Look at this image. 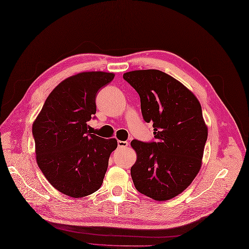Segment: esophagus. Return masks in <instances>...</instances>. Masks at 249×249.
Returning a JSON list of instances; mask_svg holds the SVG:
<instances>
[{
    "label": "esophagus",
    "instance_id": "obj_1",
    "mask_svg": "<svg viewBox=\"0 0 249 249\" xmlns=\"http://www.w3.org/2000/svg\"><path fill=\"white\" fill-rule=\"evenodd\" d=\"M117 145H118V148H125L128 146V142L126 141H118L117 142Z\"/></svg>",
    "mask_w": 249,
    "mask_h": 249
}]
</instances>
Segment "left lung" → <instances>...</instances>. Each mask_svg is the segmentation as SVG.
I'll return each mask as SVG.
<instances>
[{
    "label": "left lung",
    "instance_id": "obj_1",
    "mask_svg": "<svg viewBox=\"0 0 249 249\" xmlns=\"http://www.w3.org/2000/svg\"><path fill=\"white\" fill-rule=\"evenodd\" d=\"M124 79L139 93L146 123H152L156 142L133 140L137 161L131 168L141 194L167 200L181 194L202 167L208 126L195 94L159 70H137Z\"/></svg>",
    "mask_w": 249,
    "mask_h": 249
}]
</instances>
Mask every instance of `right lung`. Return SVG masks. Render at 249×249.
<instances>
[{"instance_id": "obj_1", "label": "right lung", "mask_w": 249, "mask_h": 249, "mask_svg": "<svg viewBox=\"0 0 249 249\" xmlns=\"http://www.w3.org/2000/svg\"><path fill=\"white\" fill-rule=\"evenodd\" d=\"M113 73L82 72L58 84L46 98L34 121L32 133L38 167L58 192L83 197L100 188L115 139L90 132L87 122L96 113L100 88Z\"/></svg>"}]
</instances>
